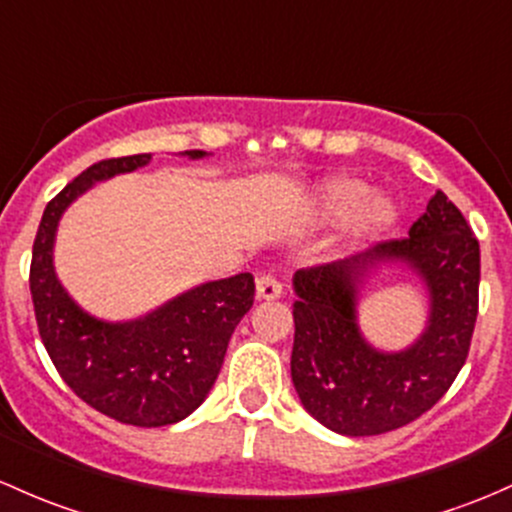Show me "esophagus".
<instances>
[{
	"label": "esophagus",
	"instance_id": "esophagus-1",
	"mask_svg": "<svg viewBox=\"0 0 512 512\" xmlns=\"http://www.w3.org/2000/svg\"><path fill=\"white\" fill-rule=\"evenodd\" d=\"M284 294V284L279 282L274 274H262L257 277V299H265V301H274Z\"/></svg>",
	"mask_w": 512,
	"mask_h": 512
}]
</instances>
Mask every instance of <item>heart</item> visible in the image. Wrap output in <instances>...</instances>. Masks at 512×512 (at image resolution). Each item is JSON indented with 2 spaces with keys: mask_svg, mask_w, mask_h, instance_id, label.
<instances>
[{
  "mask_svg": "<svg viewBox=\"0 0 512 512\" xmlns=\"http://www.w3.org/2000/svg\"><path fill=\"white\" fill-rule=\"evenodd\" d=\"M370 188L353 176H338L321 191L319 206L333 220L351 218L358 233H375L395 218V208L385 198H368Z\"/></svg>",
  "mask_w": 512,
  "mask_h": 512,
  "instance_id": "1",
  "label": "heart"
}]
</instances>
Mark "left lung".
<instances>
[{
	"label": "left lung",
	"mask_w": 512,
	"mask_h": 512,
	"mask_svg": "<svg viewBox=\"0 0 512 512\" xmlns=\"http://www.w3.org/2000/svg\"><path fill=\"white\" fill-rule=\"evenodd\" d=\"M380 261H405L430 292V319L410 349L385 354L357 328V287ZM481 250L459 208L437 191L410 235L294 274L292 383L331 432L373 437L422 417L469 358Z\"/></svg>",
	"instance_id": "obj_1"
}]
</instances>
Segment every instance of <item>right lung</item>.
I'll return each mask as SVG.
<instances>
[{
    "label": "right lung",
    "instance_id": "add662e5",
    "mask_svg": "<svg viewBox=\"0 0 512 512\" xmlns=\"http://www.w3.org/2000/svg\"><path fill=\"white\" fill-rule=\"evenodd\" d=\"M188 159L206 152L191 149ZM152 154L102 159L63 188L43 211L31 252L29 287L41 341L75 395L134 427H164L206 400L228 341L255 301L250 272L188 289L144 319L110 324L68 297L53 270V240L63 211L95 181L149 164Z\"/></svg>",
    "mask_w": 512,
    "mask_h": 512
}]
</instances>
